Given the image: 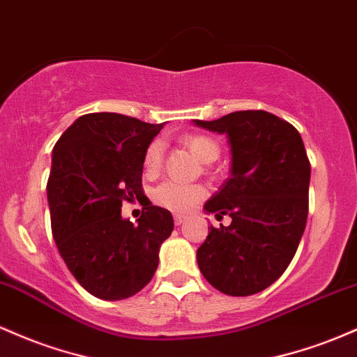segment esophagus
I'll list each match as a JSON object with an SVG mask.
<instances>
[{
    "instance_id": "esophagus-1",
    "label": "esophagus",
    "mask_w": 357,
    "mask_h": 357,
    "mask_svg": "<svg viewBox=\"0 0 357 357\" xmlns=\"http://www.w3.org/2000/svg\"><path fill=\"white\" fill-rule=\"evenodd\" d=\"M186 222V215H174V223L176 225H183Z\"/></svg>"
}]
</instances>
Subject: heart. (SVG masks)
Returning a JSON list of instances; mask_svg holds the SVG:
<instances>
[{
  "label": "heart",
  "instance_id": "heart-1",
  "mask_svg": "<svg viewBox=\"0 0 357 357\" xmlns=\"http://www.w3.org/2000/svg\"><path fill=\"white\" fill-rule=\"evenodd\" d=\"M181 144L190 149L191 154L199 162L210 164L220 155V146L215 139L205 134H188L181 139ZM164 146L160 140H152L144 154V167L149 172H158L162 162ZM205 197V190L197 185H181V183L166 181L154 191V199L159 205L166 206L172 211H186L195 203Z\"/></svg>",
  "mask_w": 357,
  "mask_h": 357
}]
</instances>
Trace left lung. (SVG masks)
<instances>
[{
    "label": "left lung",
    "mask_w": 357,
    "mask_h": 357,
    "mask_svg": "<svg viewBox=\"0 0 357 357\" xmlns=\"http://www.w3.org/2000/svg\"><path fill=\"white\" fill-rule=\"evenodd\" d=\"M193 123L227 135L230 147V178L203 210L232 222L208 227L198 268L225 295H254L284 273L307 225L310 162L303 140L293 125L262 109Z\"/></svg>",
    "instance_id": "obj_1"
}]
</instances>
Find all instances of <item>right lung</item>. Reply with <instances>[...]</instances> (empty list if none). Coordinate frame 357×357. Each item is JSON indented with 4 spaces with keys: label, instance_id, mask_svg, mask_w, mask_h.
Masks as SVG:
<instances>
[{
    "label": "right lung",
    "instance_id": "obj_1",
    "mask_svg": "<svg viewBox=\"0 0 357 357\" xmlns=\"http://www.w3.org/2000/svg\"><path fill=\"white\" fill-rule=\"evenodd\" d=\"M162 127L120 113H88L52 151L47 199L54 241L77 283L96 298L139 293L174 229L171 211L152 203L135 223L121 217V202L142 195L144 154Z\"/></svg>",
    "mask_w": 357,
    "mask_h": 357
}]
</instances>
